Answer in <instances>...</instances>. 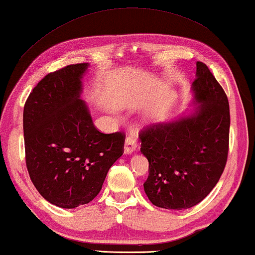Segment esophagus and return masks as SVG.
I'll list each match as a JSON object with an SVG mask.
<instances>
[{
	"label": "esophagus",
	"instance_id": "34e87169",
	"mask_svg": "<svg viewBox=\"0 0 255 255\" xmlns=\"http://www.w3.org/2000/svg\"><path fill=\"white\" fill-rule=\"evenodd\" d=\"M137 144L135 137H127L126 140H125V146H124V153L126 155H130L136 150Z\"/></svg>",
	"mask_w": 255,
	"mask_h": 255
}]
</instances>
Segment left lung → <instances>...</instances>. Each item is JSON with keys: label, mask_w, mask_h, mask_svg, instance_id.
<instances>
[{"label": "left lung", "mask_w": 255, "mask_h": 255, "mask_svg": "<svg viewBox=\"0 0 255 255\" xmlns=\"http://www.w3.org/2000/svg\"><path fill=\"white\" fill-rule=\"evenodd\" d=\"M196 65L192 109L140 132V152L149 163L144 190L159 208L182 210L199 204L225 169L230 105L206 64Z\"/></svg>", "instance_id": "8db88e82"}]
</instances>
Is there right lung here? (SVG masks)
I'll return each mask as SVG.
<instances>
[{
  "mask_svg": "<svg viewBox=\"0 0 255 255\" xmlns=\"http://www.w3.org/2000/svg\"><path fill=\"white\" fill-rule=\"evenodd\" d=\"M89 66L75 64L46 75L23 109L30 179L47 201L60 208L92 201L124 153V133L99 131L81 99Z\"/></svg>",
  "mask_w": 255,
  "mask_h": 255,
  "instance_id": "right-lung-1",
  "label": "right lung"
}]
</instances>
